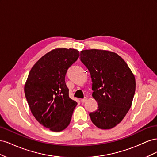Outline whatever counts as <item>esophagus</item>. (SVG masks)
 Segmentation results:
<instances>
[{
  "mask_svg": "<svg viewBox=\"0 0 157 157\" xmlns=\"http://www.w3.org/2000/svg\"><path fill=\"white\" fill-rule=\"evenodd\" d=\"M86 100H87V98L85 97V98H84L83 99H82L81 100H80V101H81V102H82V103H84V102H86Z\"/></svg>",
  "mask_w": 157,
  "mask_h": 157,
  "instance_id": "esophagus-1",
  "label": "esophagus"
}]
</instances>
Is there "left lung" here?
<instances>
[{"label": "left lung", "instance_id": "8db88e82", "mask_svg": "<svg viewBox=\"0 0 157 157\" xmlns=\"http://www.w3.org/2000/svg\"><path fill=\"white\" fill-rule=\"evenodd\" d=\"M80 59L88 69L96 111L89 115L103 130L115 127L131 107L136 90L134 75L126 61L113 52L91 49L80 52Z\"/></svg>", "mask_w": 157, "mask_h": 157}]
</instances>
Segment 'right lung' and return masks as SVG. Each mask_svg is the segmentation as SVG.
Here are the masks:
<instances>
[{
	"mask_svg": "<svg viewBox=\"0 0 157 157\" xmlns=\"http://www.w3.org/2000/svg\"><path fill=\"white\" fill-rule=\"evenodd\" d=\"M79 51L56 48L33 66L25 84V98L33 115L52 132L67 128L77 103L69 97L65 82L68 69L77 60Z\"/></svg>",
	"mask_w": 157,
	"mask_h": 157,
	"instance_id": "add662e5",
	"label": "right lung"
}]
</instances>
